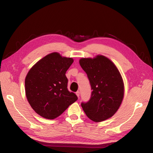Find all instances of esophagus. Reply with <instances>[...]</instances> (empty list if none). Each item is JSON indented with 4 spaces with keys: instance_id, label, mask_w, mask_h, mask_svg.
Returning a JSON list of instances; mask_svg holds the SVG:
<instances>
[{
    "instance_id": "1",
    "label": "esophagus",
    "mask_w": 153,
    "mask_h": 153,
    "mask_svg": "<svg viewBox=\"0 0 153 153\" xmlns=\"http://www.w3.org/2000/svg\"><path fill=\"white\" fill-rule=\"evenodd\" d=\"M76 95L77 96L78 98H79V97H80V92H79V91H77V92H76Z\"/></svg>"
}]
</instances>
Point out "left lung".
I'll use <instances>...</instances> for the list:
<instances>
[{"label":"left lung","instance_id":"8db88e82","mask_svg":"<svg viewBox=\"0 0 153 153\" xmlns=\"http://www.w3.org/2000/svg\"><path fill=\"white\" fill-rule=\"evenodd\" d=\"M80 65L87 73L92 88L90 100L81 105L87 116L99 123L112 117L124 98V85L118 68L102 55L81 58Z\"/></svg>","mask_w":153,"mask_h":153}]
</instances>
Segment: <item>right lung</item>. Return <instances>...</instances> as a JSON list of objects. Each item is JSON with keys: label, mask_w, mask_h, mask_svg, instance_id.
Wrapping results in <instances>:
<instances>
[{"label": "right lung", "mask_w": 153, "mask_h": 153, "mask_svg": "<svg viewBox=\"0 0 153 153\" xmlns=\"http://www.w3.org/2000/svg\"><path fill=\"white\" fill-rule=\"evenodd\" d=\"M71 57L52 52L40 59L27 73L25 95L35 112L43 118L54 119L78 100L68 90L66 72L73 62Z\"/></svg>", "instance_id": "add662e5"}]
</instances>
